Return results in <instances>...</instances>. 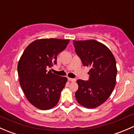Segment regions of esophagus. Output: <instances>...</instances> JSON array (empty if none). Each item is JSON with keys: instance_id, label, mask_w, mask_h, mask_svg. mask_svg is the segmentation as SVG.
Listing matches in <instances>:
<instances>
[{"instance_id": "34e87169", "label": "esophagus", "mask_w": 134, "mask_h": 134, "mask_svg": "<svg viewBox=\"0 0 134 134\" xmlns=\"http://www.w3.org/2000/svg\"><path fill=\"white\" fill-rule=\"evenodd\" d=\"M68 80H69V81H70V82H75V81H76V79H75V78H68Z\"/></svg>"}]
</instances>
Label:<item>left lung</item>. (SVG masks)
<instances>
[{
    "instance_id": "left-lung-1",
    "label": "left lung",
    "mask_w": 134,
    "mask_h": 134,
    "mask_svg": "<svg viewBox=\"0 0 134 134\" xmlns=\"http://www.w3.org/2000/svg\"><path fill=\"white\" fill-rule=\"evenodd\" d=\"M73 43L83 65L90 67L88 80H77L76 99L84 107L94 108L109 98L115 86V59L106 46L95 40L73 41Z\"/></svg>"
}]
</instances>
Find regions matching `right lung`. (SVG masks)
Returning a JSON list of instances; mask_svg holds the SVG:
<instances>
[{
    "label": "right lung",
    "instance_id": "add662e5",
    "mask_svg": "<svg viewBox=\"0 0 134 134\" xmlns=\"http://www.w3.org/2000/svg\"><path fill=\"white\" fill-rule=\"evenodd\" d=\"M69 40L41 39L31 43L18 63L19 82L28 100L38 109L54 107L67 79L48 71L57 63V56L64 51Z\"/></svg>",
    "mask_w": 134,
    "mask_h": 134
}]
</instances>
